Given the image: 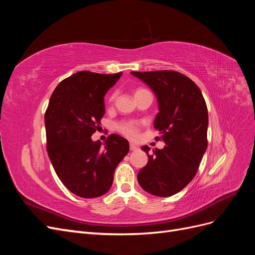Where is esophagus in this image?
<instances>
[{"instance_id":"obj_1","label":"esophagus","mask_w":255,"mask_h":255,"mask_svg":"<svg viewBox=\"0 0 255 255\" xmlns=\"http://www.w3.org/2000/svg\"><path fill=\"white\" fill-rule=\"evenodd\" d=\"M129 149H130V151H136V150L138 149V146H137L135 143L130 142V143H129Z\"/></svg>"}]
</instances>
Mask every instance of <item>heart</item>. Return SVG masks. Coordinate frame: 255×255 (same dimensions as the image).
<instances>
[{
    "mask_svg": "<svg viewBox=\"0 0 255 255\" xmlns=\"http://www.w3.org/2000/svg\"><path fill=\"white\" fill-rule=\"evenodd\" d=\"M142 91H146L144 89H137L135 91V95L138 94V92H142ZM115 98V95H113L111 97V100H114ZM118 129L120 130V132L126 135L129 138H134L137 136V133H138V125L136 122H133V121H127V122H122L120 123V125L118 126Z\"/></svg>",
    "mask_w": 255,
    "mask_h": 255,
    "instance_id": "obj_1",
    "label": "heart"
}]
</instances>
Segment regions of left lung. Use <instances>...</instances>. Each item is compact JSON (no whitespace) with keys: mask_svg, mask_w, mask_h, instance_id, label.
<instances>
[{"mask_svg":"<svg viewBox=\"0 0 255 255\" xmlns=\"http://www.w3.org/2000/svg\"><path fill=\"white\" fill-rule=\"evenodd\" d=\"M142 81L157 99L154 128L166 145L137 174L143 190L157 197L181 191L196 175L207 148V107L201 90L187 76L176 71L130 72ZM149 154L150 148H141Z\"/></svg>","mask_w":255,"mask_h":255,"instance_id":"left-lung-1","label":"left lung"}]
</instances>
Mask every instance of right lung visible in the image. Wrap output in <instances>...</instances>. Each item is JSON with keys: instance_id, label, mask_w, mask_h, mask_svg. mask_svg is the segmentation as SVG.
Masks as SVG:
<instances>
[{"instance_id": "right-lung-1", "label": "right lung", "mask_w": 255, "mask_h": 255, "mask_svg": "<svg viewBox=\"0 0 255 255\" xmlns=\"http://www.w3.org/2000/svg\"><path fill=\"white\" fill-rule=\"evenodd\" d=\"M121 75L76 72L60 82L50 98L44 116L49 157L59 180L79 197L106 194L129 150L128 141L117 134L104 143L91 139L105 112L104 96Z\"/></svg>"}]
</instances>
